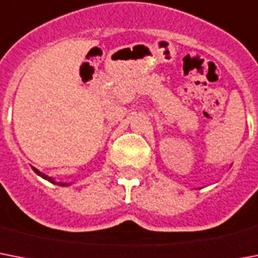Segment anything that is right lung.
I'll list each match as a JSON object with an SVG mask.
<instances>
[{
    "mask_svg": "<svg viewBox=\"0 0 258 258\" xmlns=\"http://www.w3.org/2000/svg\"><path fill=\"white\" fill-rule=\"evenodd\" d=\"M33 170H34V172H36L37 174H38V176H41V177H42V178H45V180L49 181V182H53V184L61 185V186H68V185H71V184H65V182H55V181L53 180V178H51V177L46 176V174H44V173H41L40 170H38V169H36V168H33Z\"/></svg>",
    "mask_w": 258,
    "mask_h": 258,
    "instance_id": "right-lung-1",
    "label": "right lung"
}]
</instances>
